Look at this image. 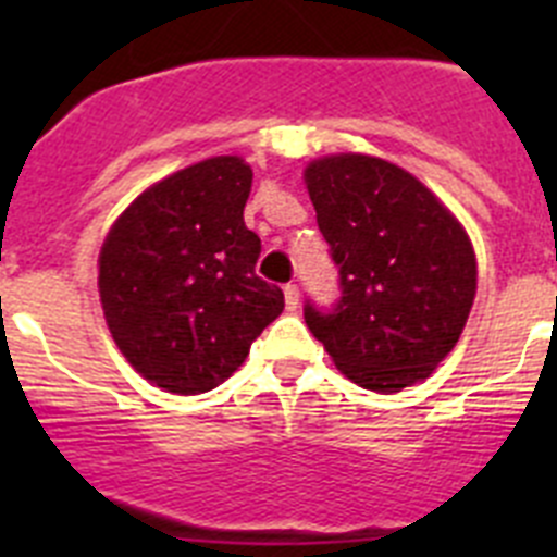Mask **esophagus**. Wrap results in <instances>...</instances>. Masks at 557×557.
Segmentation results:
<instances>
[{
    "label": "esophagus",
    "instance_id": "1",
    "mask_svg": "<svg viewBox=\"0 0 557 557\" xmlns=\"http://www.w3.org/2000/svg\"><path fill=\"white\" fill-rule=\"evenodd\" d=\"M298 301H301V289H298V284H287V287H284V304H287L289 312L298 309Z\"/></svg>",
    "mask_w": 557,
    "mask_h": 557
}]
</instances>
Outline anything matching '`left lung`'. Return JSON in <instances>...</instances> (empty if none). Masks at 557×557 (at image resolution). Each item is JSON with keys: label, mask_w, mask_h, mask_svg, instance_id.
<instances>
[{"label": "left lung", "mask_w": 557, "mask_h": 557, "mask_svg": "<svg viewBox=\"0 0 557 557\" xmlns=\"http://www.w3.org/2000/svg\"><path fill=\"white\" fill-rule=\"evenodd\" d=\"M339 273L332 309L304 307L309 332L359 387L398 393L460 339L476 295L469 234L416 175L339 152L304 172Z\"/></svg>", "instance_id": "left-lung-1"}]
</instances>
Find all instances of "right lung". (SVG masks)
Returning <instances> with one entry per match:
<instances>
[{
    "instance_id": "obj_1",
    "label": "right lung",
    "mask_w": 557,
    "mask_h": 557,
    "mask_svg": "<svg viewBox=\"0 0 557 557\" xmlns=\"http://www.w3.org/2000/svg\"><path fill=\"white\" fill-rule=\"evenodd\" d=\"M253 170L236 156L152 184L108 231L100 301L113 343L147 382L178 396L223 385L282 314L284 293L256 275L245 225Z\"/></svg>"
}]
</instances>
